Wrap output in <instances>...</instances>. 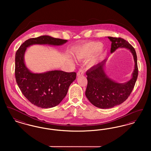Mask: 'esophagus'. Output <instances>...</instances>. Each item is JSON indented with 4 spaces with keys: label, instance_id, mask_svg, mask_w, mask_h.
Wrapping results in <instances>:
<instances>
[{
    "label": "esophagus",
    "instance_id": "esophagus-1",
    "mask_svg": "<svg viewBox=\"0 0 151 151\" xmlns=\"http://www.w3.org/2000/svg\"><path fill=\"white\" fill-rule=\"evenodd\" d=\"M84 75V71L82 69H80L77 73V76H79L80 75Z\"/></svg>",
    "mask_w": 151,
    "mask_h": 151
}]
</instances>
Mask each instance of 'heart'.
Wrapping results in <instances>:
<instances>
[{"label": "heart", "mask_w": 151, "mask_h": 151, "mask_svg": "<svg viewBox=\"0 0 151 151\" xmlns=\"http://www.w3.org/2000/svg\"><path fill=\"white\" fill-rule=\"evenodd\" d=\"M102 44L99 42H89L79 46L75 52V56L79 60H83L92 56L89 59V65H93L102 57Z\"/></svg>", "instance_id": "heart-1"}]
</instances>
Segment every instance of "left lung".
I'll use <instances>...</instances> for the list:
<instances>
[{
	"label": "left lung",
	"instance_id": "obj_1",
	"mask_svg": "<svg viewBox=\"0 0 151 151\" xmlns=\"http://www.w3.org/2000/svg\"><path fill=\"white\" fill-rule=\"evenodd\" d=\"M111 42L110 52L118 48H125L132 53L135 67L129 81L119 83L109 78L105 71L107 59L94 65L86 71L88 84L86 96L94 106L101 109H109L121 104L126 100L135 86L137 75V53L135 49L127 41L121 38L108 37Z\"/></svg>",
	"mask_w": 151,
	"mask_h": 151
}]
</instances>
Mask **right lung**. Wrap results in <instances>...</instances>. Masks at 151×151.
<instances>
[{"instance_id":"1","label":"right lung","mask_w":151,"mask_h":151,"mask_svg":"<svg viewBox=\"0 0 151 151\" xmlns=\"http://www.w3.org/2000/svg\"><path fill=\"white\" fill-rule=\"evenodd\" d=\"M67 40L49 36H41L25 41L16 51L15 78L24 96L33 105L40 108H53L65 98L69 86L76 79V72L59 70L33 73L27 67L24 55L27 47L33 45L60 46Z\"/></svg>"}]
</instances>
